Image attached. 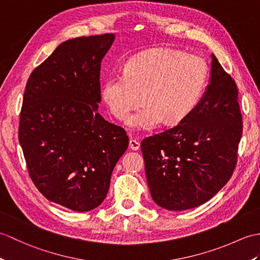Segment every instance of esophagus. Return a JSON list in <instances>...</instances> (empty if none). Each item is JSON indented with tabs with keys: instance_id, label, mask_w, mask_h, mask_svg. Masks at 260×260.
Listing matches in <instances>:
<instances>
[{
	"instance_id": "obj_1",
	"label": "esophagus",
	"mask_w": 260,
	"mask_h": 260,
	"mask_svg": "<svg viewBox=\"0 0 260 260\" xmlns=\"http://www.w3.org/2000/svg\"><path fill=\"white\" fill-rule=\"evenodd\" d=\"M140 147H141L140 142H137L136 140H133V139L129 140V148H131V150L137 151V150H140Z\"/></svg>"
}]
</instances>
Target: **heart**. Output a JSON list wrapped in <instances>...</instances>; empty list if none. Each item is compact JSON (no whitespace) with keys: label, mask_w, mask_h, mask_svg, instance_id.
<instances>
[{"label":"heart","mask_w":260,"mask_h":260,"mask_svg":"<svg viewBox=\"0 0 260 260\" xmlns=\"http://www.w3.org/2000/svg\"><path fill=\"white\" fill-rule=\"evenodd\" d=\"M207 79L208 67L201 57L155 48L131 58L123 74L109 75L101 93L109 113L117 119H124L141 99V108L126 124L151 129L163 120L171 125L185 119L200 102Z\"/></svg>","instance_id":"heart-1"}]
</instances>
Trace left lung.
Here are the masks:
<instances>
[{
  "label": "left lung",
  "mask_w": 260,
  "mask_h": 260,
  "mask_svg": "<svg viewBox=\"0 0 260 260\" xmlns=\"http://www.w3.org/2000/svg\"><path fill=\"white\" fill-rule=\"evenodd\" d=\"M241 134L237 85L212 54L210 84L193 112L141 143L154 202L183 211L209 201L234 173Z\"/></svg>",
  "instance_id": "1"
}]
</instances>
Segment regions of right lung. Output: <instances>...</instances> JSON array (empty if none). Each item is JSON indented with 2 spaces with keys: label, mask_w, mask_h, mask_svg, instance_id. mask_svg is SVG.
Returning a JSON list of instances; mask_svg holds the SVG:
<instances>
[{
  "label": "right lung",
  "mask_w": 260,
  "mask_h": 260,
  "mask_svg": "<svg viewBox=\"0 0 260 260\" xmlns=\"http://www.w3.org/2000/svg\"><path fill=\"white\" fill-rule=\"evenodd\" d=\"M114 40L106 33L62 42L24 90L19 142L30 178L48 200L78 212L104 201L128 147L125 129L97 112L101 63Z\"/></svg>",
  "instance_id": "add662e5"
}]
</instances>
